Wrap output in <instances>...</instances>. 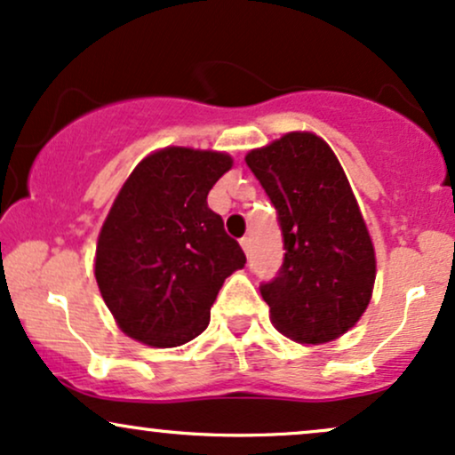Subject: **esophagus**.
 Wrapping results in <instances>:
<instances>
[{
    "label": "esophagus",
    "instance_id": "34e87169",
    "mask_svg": "<svg viewBox=\"0 0 455 455\" xmlns=\"http://www.w3.org/2000/svg\"><path fill=\"white\" fill-rule=\"evenodd\" d=\"M240 247H243V251L244 253H251V238L249 236H244V238H240Z\"/></svg>",
    "mask_w": 455,
    "mask_h": 455
}]
</instances>
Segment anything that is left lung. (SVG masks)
Instances as JSON below:
<instances>
[{
  "label": "left lung",
  "instance_id": "obj_1",
  "mask_svg": "<svg viewBox=\"0 0 455 455\" xmlns=\"http://www.w3.org/2000/svg\"><path fill=\"white\" fill-rule=\"evenodd\" d=\"M244 162L279 212L285 258L261 283L270 322L287 339L323 345L354 328L377 276L375 247L332 148L311 132H291Z\"/></svg>",
  "mask_w": 455,
  "mask_h": 455
}]
</instances>
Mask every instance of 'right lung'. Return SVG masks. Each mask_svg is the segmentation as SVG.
Returning a JSON list of instances; mask_svg holds the SVG:
<instances>
[{"mask_svg":"<svg viewBox=\"0 0 455 455\" xmlns=\"http://www.w3.org/2000/svg\"><path fill=\"white\" fill-rule=\"evenodd\" d=\"M229 168L226 153L168 147L121 187L98 238L95 281L130 339L189 343L211 322L223 281L247 261L206 202Z\"/></svg>","mask_w":455,"mask_h":455,"instance_id":"add662e5","label":"right lung"}]
</instances>
